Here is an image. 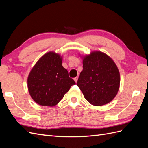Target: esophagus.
Here are the masks:
<instances>
[{"mask_svg": "<svg viewBox=\"0 0 148 148\" xmlns=\"http://www.w3.org/2000/svg\"><path fill=\"white\" fill-rule=\"evenodd\" d=\"M73 79H74V81H75L76 83H77V81H78V77L74 78H73Z\"/></svg>", "mask_w": 148, "mask_h": 148, "instance_id": "obj_1", "label": "esophagus"}]
</instances>
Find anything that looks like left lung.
Returning <instances> with one entry per match:
<instances>
[{
  "instance_id": "obj_1",
  "label": "left lung",
  "mask_w": 148,
  "mask_h": 148,
  "mask_svg": "<svg viewBox=\"0 0 148 148\" xmlns=\"http://www.w3.org/2000/svg\"><path fill=\"white\" fill-rule=\"evenodd\" d=\"M83 59V69L77 86L92 105L108 104L119 89L120 78L117 65L110 57L99 51L92 52Z\"/></svg>"
}]
</instances>
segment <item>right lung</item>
Wrapping results in <instances>:
<instances>
[{
	"label": "right lung",
	"instance_id": "right-lung-1",
	"mask_svg": "<svg viewBox=\"0 0 148 148\" xmlns=\"http://www.w3.org/2000/svg\"><path fill=\"white\" fill-rule=\"evenodd\" d=\"M62 63L59 54L49 52L40 58L31 70L28 88L37 104L50 107L57 105L70 87L75 84Z\"/></svg>",
	"mask_w": 148,
	"mask_h": 148
}]
</instances>
